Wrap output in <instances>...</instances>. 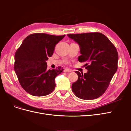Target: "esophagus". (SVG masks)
Returning a JSON list of instances; mask_svg holds the SVG:
<instances>
[{
  "mask_svg": "<svg viewBox=\"0 0 131 131\" xmlns=\"http://www.w3.org/2000/svg\"><path fill=\"white\" fill-rule=\"evenodd\" d=\"M72 72V70H70V69L68 68H66L64 69V73H70Z\"/></svg>",
  "mask_w": 131,
  "mask_h": 131,
  "instance_id": "obj_1",
  "label": "esophagus"
}]
</instances>
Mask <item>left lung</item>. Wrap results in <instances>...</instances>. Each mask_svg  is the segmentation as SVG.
Instances as JSON below:
<instances>
[{"label": "left lung", "mask_w": 131, "mask_h": 131, "mask_svg": "<svg viewBox=\"0 0 131 131\" xmlns=\"http://www.w3.org/2000/svg\"><path fill=\"white\" fill-rule=\"evenodd\" d=\"M80 46L78 61L86 62V73L76 71L78 80L72 86L77 97L85 100L101 96L108 88L117 69L116 47L104 34L98 32L68 34Z\"/></svg>", "instance_id": "8db88e82"}]
</instances>
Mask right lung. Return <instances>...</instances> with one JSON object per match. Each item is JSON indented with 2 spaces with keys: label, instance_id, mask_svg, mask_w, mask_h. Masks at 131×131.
<instances>
[{
  "label": "right lung",
  "instance_id": "right-lung-1",
  "mask_svg": "<svg viewBox=\"0 0 131 131\" xmlns=\"http://www.w3.org/2000/svg\"><path fill=\"white\" fill-rule=\"evenodd\" d=\"M65 37L34 33L27 37L15 54L14 70L19 84L34 96L50 94L56 87L54 79L63 72L61 67L47 69L46 61L52 56L55 46Z\"/></svg>",
  "mask_w": 131,
  "mask_h": 131
}]
</instances>
